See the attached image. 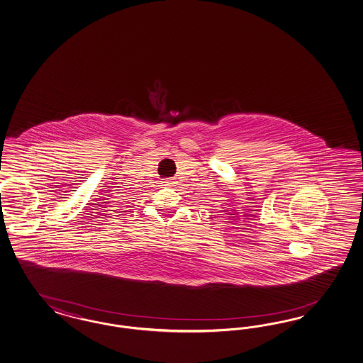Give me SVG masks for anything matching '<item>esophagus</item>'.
I'll use <instances>...</instances> for the list:
<instances>
[{"label":"esophagus","instance_id":"1","mask_svg":"<svg viewBox=\"0 0 363 363\" xmlns=\"http://www.w3.org/2000/svg\"><path fill=\"white\" fill-rule=\"evenodd\" d=\"M166 186H174L176 185V181H173V179H166L165 182Z\"/></svg>","mask_w":363,"mask_h":363}]
</instances>
